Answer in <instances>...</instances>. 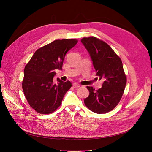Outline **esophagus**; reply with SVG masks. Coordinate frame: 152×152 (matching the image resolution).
<instances>
[{"mask_svg":"<svg viewBox=\"0 0 152 152\" xmlns=\"http://www.w3.org/2000/svg\"><path fill=\"white\" fill-rule=\"evenodd\" d=\"M73 87H74V88H77V87H80V85L78 83H77V82H74V83L73 84Z\"/></svg>","mask_w":152,"mask_h":152,"instance_id":"1","label":"esophagus"}]
</instances>
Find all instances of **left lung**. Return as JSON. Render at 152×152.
I'll return each mask as SVG.
<instances>
[{"label":"left lung","instance_id":"8db88e82","mask_svg":"<svg viewBox=\"0 0 152 152\" xmlns=\"http://www.w3.org/2000/svg\"><path fill=\"white\" fill-rule=\"evenodd\" d=\"M81 42L90 55L96 75L103 80L98 90L87 87L89 95L84 103L94 113L109 112L120 102L126 85L122 62L109 45L96 37H84Z\"/></svg>","mask_w":152,"mask_h":152}]
</instances>
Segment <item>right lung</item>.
I'll use <instances>...</instances> for the list:
<instances>
[{
    "instance_id": "obj_1",
    "label": "right lung",
    "mask_w": 152,
    "mask_h": 152,
    "mask_svg": "<svg viewBox=\"0 0 152 152\" xmlns=\"http://www.w3.org/2000/svg\"><path fill=\"white\" fill-rule=\"evenodd\" d=\"M76 39L56 40L39 48L24 70L22 87L25 98L37 112L49 114L61 105L71 82L58 78L54 83L55 70H62L64 59L69 50L77 44Z\"/></svg>"
}]
</instances>
